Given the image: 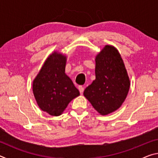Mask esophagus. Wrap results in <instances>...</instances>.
Masks as SVG:
<instances>
[{"label":"esophagus","instance_id":"1","mask_svg":"<svg viewBox=\"0 0 158 158\" xmlns=\"http://www.w3.org/2000/svg\"><path fill=\"white\" fill-rule=\"evenodd\" d=\"M79 92H80V93H81V94H82L83 93V92H84V88L82 86V85H79Z\"/></svg>","mask_w":158,"mask_h":158}]
</instances>
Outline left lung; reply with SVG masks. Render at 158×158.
<instances>
[{
	"mask_svg": "<svg viewBox=\"0 0 158 158\" xmlns=\"http://www.w3.org/2000/svg\"><path fill=\"white\" fill-rule=\"evenodd\" d=\"M130 79L118 51L106 45L95 57V79L84 95L101 115L117 110L130 89Z\"/></svg>",
	"mask_w": 158,
	"mask_h": 158,
	"instance_id": "left-lung-1",
	"label": "left lung"
}]
</instances>
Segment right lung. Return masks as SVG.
Instances as JSON below:
<instances>
[{"instance_id": "1", "label": "right lung", "mask_w": 158, "mask_h": 158, "mask_svg": "<svg viewBox=\"0 0 158 158\" xmlns=\"http://www.w3.org/2000/svg\"><path fill=\"white\" fill-rule=\"evenodd\" d=\"M65 56L53 52L33 82V94L39 107L52 116L62 114L68 104L80 95L65 73Z\"/></svg>"}]
</instances>
